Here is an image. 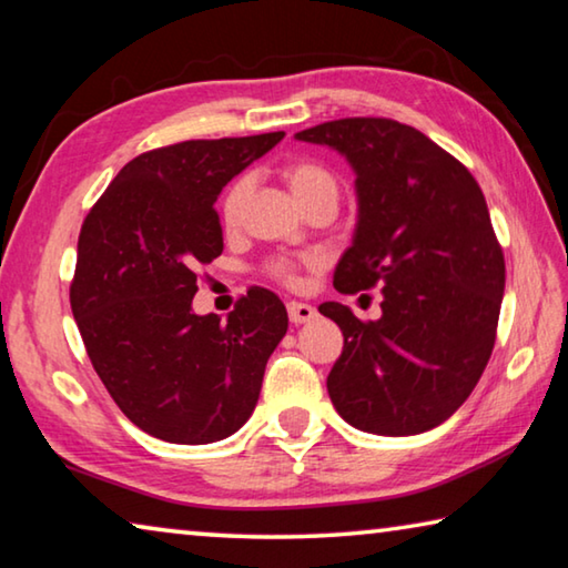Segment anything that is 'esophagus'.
Here are the masks:
<instances>
[{
	"mask_svg": "<svg viewBox=\"0 0 568 568\" xmlns=\"http://www.w3.org/2000/svg\"><path fill=\"white\" fill-rule=\"evenodd\" d=\"M287 318H291V323H295V326H301V323H308L316 318V308L308 303H298V301H291L287 303Z\"/></svg>",
	"mask_w": 568,
	"mask_h": 568,
	"instance_id": "1",
	"label": "esophagus"
}]
</instances>
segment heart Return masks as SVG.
Instances as JSON below:
<instances>
[{"instance_id": "b5f03b06", "label": "heart", "mask_w": 568, "mask_h": 568, "mask_svg": "<svg viewBox=\"0 0 568 568\" xmlns=\"http://www.w3.org/2000/svg\"><path fill=\"white\" fill-rule=\"evenodd\" d=\"M283 176L287 186H291V192L295 194V200L301 204H308L311 200H318V196H338L336 176H333L326 166L316 164V161H305V159L291 161V164H285ZM247 192H250L247 176H240L227 186V192H224L222 204H220L224 227H235L237 224L242 204L247 200ZM305 263H311V260H305ZM295 267L298 265H295L293 260L281 257L270 263V273L281 277L283 283H295Z\"/></svg>"}]
</instances>
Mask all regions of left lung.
Returning a JSON list of instances; mask_svg holds the SVG:
<instances>
[{"mask_svg":"<svg viewBox=\"0 0 568 568\" xmlns=\"http://www.w3.org/2000/svg\"><path fill=\"white\" fill-rule=\"evenodd\" d=\"M338 151L356 182V230L333 285H382V316L321 303L344 333L328 397L351 427L384 437L435 429L463 407L493 354L506 263L470 171L392 119H341L295 133Z\"/></svg>","mask_w":568,"mask_h":568,"instance_id":"8db88e82","label":"left lung"}]
</instances>
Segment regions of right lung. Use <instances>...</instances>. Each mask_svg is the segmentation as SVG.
<instances>
[{"label": "right lung", "instance_id": "right-lung-1", "mask_svg": "<svg viewBox=\"0 0 568 568\" xmlns=\"http://www.w3.org/2000/svg\"><path fill=\"white\" fill-rule=\"evenodd\" d=\"M283 136L184 141L141 154L80 230L70 305L85 351L125 417L164 443L235 435L287 331L283 301L265 287H250L227 321L192 308L196 267L222 255V186Z\"/></svg>", "mask_w": 568, "mask_h": 568}]
</instances>
